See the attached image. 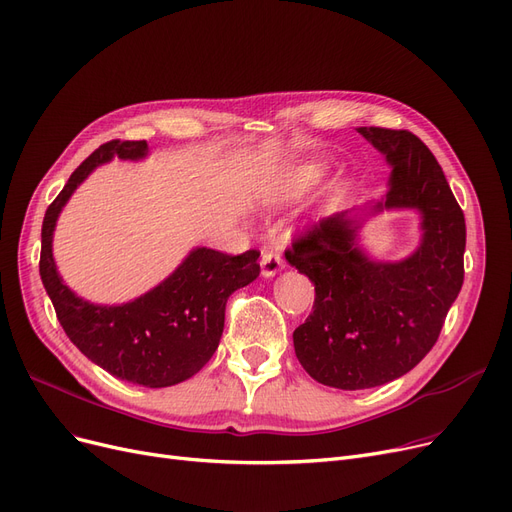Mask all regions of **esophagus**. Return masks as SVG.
Segmentation results:
<instances>
[{
  "instance_id": "esophagus-1",
  "label": "esophagus",
  "mask_w": 512,
  "mask_h": 512,
  "mask_svg": "<svg viewBox=\"0 0 512 512\" xmlns=\"http://www.w3.org/2000/svg\"><path fill=\"white\" fill-rule=\"evenodd\" d=\"M282 268H284V259H282L280 253L265 251V253L261 255V274H263L265 278L276 276Z\"/></svg>"
}]
</instances>
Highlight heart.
<instances>
[{
    "label": "heart",
    "mask_w": 512,
    "mask_h": 512,
    "mask_svg": "<svg viewBox=\"0 0 512 512\" xmlns=\"http://www.w3.org/2000/svg\"><path fill=\"white\" fill-rule=\"evenodd\" d=\"M320 169L316 165H305L301 167L293 177H291V184H288V192L291 194H301L303 190H307L311 184L318 180Z\"/></svg>",
    "instance_id": "1"
}]
</instances>
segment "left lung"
I'll use <instances>...</instances> for the list:
<instances>
[{
    "mask_svg": "<svg viewBox=\"0 0 512 512\" xmlns=\"http://www.w3.org/2000/svg\"><path fill=\"white\" fill-rule=\"evenodd\" d=\"M391 165L389 192L372 211L418 209L422 242L406 259L370 261L355 247L360 221L341 211L320 219L286 249L316 286L293 343L311 379L370 389L410 372L437 343L464 280V213L433 152L408 129L360 127Z\"/></svg>",
    "mask_w": 512,
    "mask_h": 512,
    "instance_id": "obj_1",
    "label": "left lung"
}]
</instances>
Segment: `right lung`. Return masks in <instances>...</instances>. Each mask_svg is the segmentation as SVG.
<instances>
[{
  "label": "right lung",
  "instance_id": "1",
  "mask_svg": "<svg viewBox=\"0 0 512 512\" xmlns=\"http://www.w3.org/2000/svg\"><path fill=\"white\" fill-rule=\"evenodd\" d=\"M146 152V140H110L73 171L43 217L39 274L66 337L85 358L121 381L157 389L190 379L211 360L224 332L228 297L259 276V251L228 255L194 249L167 280L123 305H94L77 297L56 272V219L98 165L113 157L138 161Z\"/></svg>",
  "mask_w": 512,
  "mask_h": 512
}]
</instances>
